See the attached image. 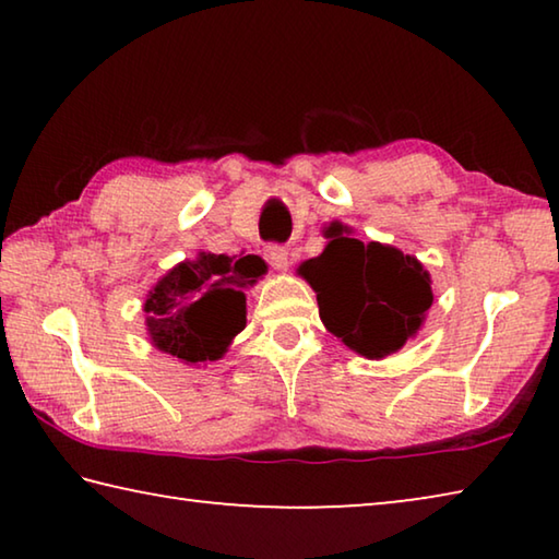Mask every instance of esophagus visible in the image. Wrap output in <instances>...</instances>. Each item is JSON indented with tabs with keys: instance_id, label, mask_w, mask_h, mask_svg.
<instances>
[{
	"instance_id": "esophagus-1",
	"label": "esophagus",
	"mask_w": 559,
	"mask_h": 559,
	"mask_svg": "<svg viewBox=\"0 0 559 559\" xmlns=\"http://www.w3.org/2000/svg\"><path fill=\"white\" fill-rule=\"evenodd\" d=\"M266 259L276 271L288 269V249H286V246H278V243L266 246Z\"/></svg>"
}]
</instances>
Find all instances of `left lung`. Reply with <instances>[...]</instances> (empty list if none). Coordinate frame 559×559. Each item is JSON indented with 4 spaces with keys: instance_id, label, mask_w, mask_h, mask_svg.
Wrapping results in <instances>:
<instances>
[{
    "instance_id": "left-lung-1",
    "label": "left lung",
    "mask_w": 559,
    "mask_h": 559,
    "mask_svg": "<svg viewBox=\"0 0 559 559\" xmlns=\"http://www.w3.org/2000/svg\"><path fill=\"white\" fill-rule=\"evenodd\" d=\"M325 239L323 253L298 266L316 290L320 320L367 359L402 349L433 302L429 271L394 246L353 239L343 222H330Z\"/></svg>"
}]
</instances>
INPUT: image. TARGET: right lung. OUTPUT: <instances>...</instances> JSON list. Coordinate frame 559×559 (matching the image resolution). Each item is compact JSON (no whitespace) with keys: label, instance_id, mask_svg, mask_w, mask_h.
<instances>
[{"label":"right lung","instance_id":"right-lung-1","mask_svg":"<svg viewBox=\"0 0 559 559\" xmlns=\"http://www.w3.org/2000/svg\"><path fill=\"white\" fill-rule=\"evenodd\" d=\"M266 273L259 257L200 251L169 269L145 298L153 345L185 365L214 362L246 328V293Z\"/></svg>","mask_w":559,"mask_h":559}]
</instances>
